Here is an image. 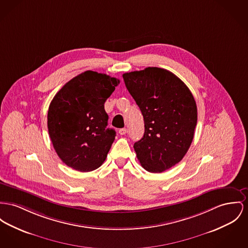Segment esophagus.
Segmentation results:
<instances>
[{
    "label": "esophagus",
    "instance_id": "esophagus-1",
    "mask_svg": "<svg viewBox=\"0 0 248 248\" xmlns=\"http://www.w3.org/2000/svg\"><path fill=\"white\" fill-rule=\"evenodd\" d=\"M118 132H119L120 135H124V134H126V132H127V129L122 128V129H120V130L118 131Z\"/></svg>",
    "mask_w": 248,
    "mask_h": 248
}]
</instances>
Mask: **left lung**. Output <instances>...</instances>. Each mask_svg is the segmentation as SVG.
<instances>
[{"mask_svg":"<svg viewBox=\"0 0 248 248\" xmlns=\"http://www.w3.org/2000/svg\"><path fill=\"white\" fill-rule=\"evenodd\" d=\"M123 79L145 122L144 136L133 145L137 159L147 171L162 173L181 162L192 144L196 100L180 78L161 67L127 72Z\"/></svg>","mask_w":248,"mask_h":248,"instance_id":"obj_1","label":"left lung"}]
</instances>
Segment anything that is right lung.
I'll list each match as a JSON object with an SVG mask.
<instances>
[{
  "instance_id": "right-lung-1",
  "label": "right lung",
  "mask_w": 248,
  "mask_h": 248,
  "mask_svg": "<svg viewBox=\"0 0 248 248\" xmlns=\"http://www.w3.org/2000/svg\"><path fill=\"white\" fill-rule=\"evenodd\" d=\"M119 80L87 70L57 92L48 111V130L57 155L67 166L89 172L105 161L116 137L107 129L104 103Z\"/></svg>"
}]
</instances>
